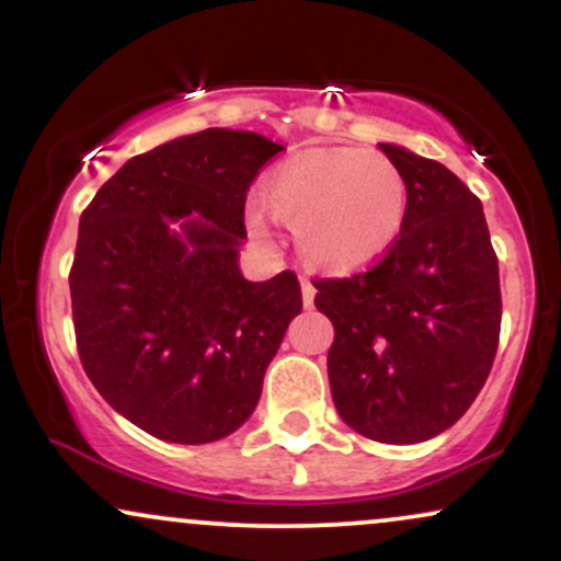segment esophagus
<instances>
[{"label":"esophagus","instance_id":"1","mask_svg":"<svg viewBox=\"0 0 561 561\" xmlns=\"http://www.w3.org/2000/svg\"><path fill=\"white\" fill-rule=\"evenodd\" d=\"M300 289H302V306L311 308L313 298H317V287H313L308 279H300Z\"/></svg>","mask_w":561,"mask_h":561}]
</instances>
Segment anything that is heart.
Here are the masks:
<instances>
[{
    "instance_id": "obj_1",
    "label": "heart",
    "mask_w": 561,
    "mask_h": 561,
    "mask_svg": "<svg viewBox=\"0 0 561 561\" xmlns=\"http://www.w3.org/2000/svg\"><path fill=\"white\" fill-rule=\"evenodd\" d=\"M263 203L295 229L302 261L324 274H356L377 263L403 229L405 179L388 156L364 147H313L263 179ZM248 229L274 244L272 218L253 205Z\"/></svg>"
}]
</instances>
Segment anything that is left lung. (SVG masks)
Returning <instances> with one entry per match:
<instances>
[{
    "label": "left lung",
    "mask_w": 561,
    "mask_h": 561,
    "mask_svg": "<svg viewBox=\"0 0 561 561\" xmlns=\"http://www.w3.org/2000/svg\"><path fill=\"white\" fill-rule=\"evenodd\" d=\"M409 205L390 253L351 279H319L334 324L332 401L347 427L379 443H422L472 405L501 330L499 259L482 203L437 160L379 145Z\"/></svg>",
    "instance_id": "1"
}]
</instances>
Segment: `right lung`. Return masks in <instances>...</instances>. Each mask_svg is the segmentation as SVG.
<instances>
[{
  "mask_svg": "<svg viewBox=\"0 0 561 561\" xmlns=\"http://www.w3.org/2000/svg\"><path fill=\"white\" fill-rule=\"evenodd\" d=\"M282 150L255 131L205 128L126 160L81 214L70 268L81 364L160 440L199 446L242 427L300 313L293 272H240L244 197Z\"/></svg>",
  "mask_w": 561,
  "mask_h": 561,
  "instance_id": "right-lung-1",
  "label": "right lung"
}]
</instances>
